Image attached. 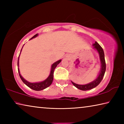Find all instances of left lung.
Returning <instances> with one entry per match:
<instances>
[{"instance_id": "1", "label": "left lung", "mask_w": 124, "mask_h": 124, "mask_svg": "<svg viewBox=\"0 0 124 124\" xmlns=\"http://www.w3.org/2000/svg\"><path fill=\"white\" fill-rule=\"evenodd\" d=\"M92 46H93V49H95L96 51H97L98 54H99L100 60L101 62V69L100 72L98 74L97 78L96 79L94 80L93 81H92V82L85 85H79L77 84L73 83V81H71V82L72 83L73 85H74L75 87H76L77 89H78L79 90H83V91H86V90H91L97 86L101 83V81H102L106 70V62H105L104 53L102 47L98 44V43L97 41H95V43L93 44Z\"/></svg>"}]
</instances>
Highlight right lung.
Wrapping results in <instances>:
<instances>
[{
    "instance_id": "obj_1",
    "label": "right lung",
    "mask_w": 124,
    "mask_h": 124,
    "mask_svg": "<svg viewBox=\"0 0 124 124\" xmlns=\"http://www.w3.org/2000/svg\"><path fill=\"white\" fill-rule=\"evenodd\" d=\"M38 35V34H35L31 39L37 37ZM22 49H21V51H22ZM20 54H21V52H20ZM20 55H19V57H18V62H17L18 70V73H19L20 78L21 79L22 81L24 83V84H26L27 86H28L29 88H31V89H32V90H35V91H41V90L45 89H46V88H47V87H49V86L51 85V84L52 83V81H53L54 72V69H55L56 67H57V65L59 64L61 62V60L57 61H56V62L52 64L50 75H49V77H48L45 80H44L43 81H40V82H38V83H30V82H29V81H27L26 79H24L20 74V70H19V68H18V66H19Z\"/></svg>"
}]
</instances>
